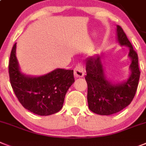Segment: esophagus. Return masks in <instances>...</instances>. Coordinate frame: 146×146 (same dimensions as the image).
I'll return each mask as SVG.
<instances>
[{
    "label": "esophagus",
    "mask_w": 146,
    "mask_h": 146,
    "mask_svg": "<svg viewBox=\"0 0 146 146\" xmlns=\"http://www.w3.org/2000/svg\"><path fill=\"white\" fill-rule=\"evenodd\" d=\"M84 76V67L82 63L78 64L74 68V76L76 78H81Z\"/></svg>",
    "instance_id": "34e87169"
}]
</instances>
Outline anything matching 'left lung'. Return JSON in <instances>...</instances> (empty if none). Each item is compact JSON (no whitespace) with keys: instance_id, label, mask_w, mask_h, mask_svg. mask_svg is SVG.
<instances>
[{"instance_id":"1","label":"left lung","mask_w":146,"mask_h":146,"mask_svg":"<svg viewBox=\"0 0 146 146\" xmlns=\"http://www.w3.org/2000/svg\"><path fill=\"white\" fill-rule=\"evenodd\" d=\"M117 27L119 43L129 48L131 73L128 80L121 84H113L107 79L99 55L86 59L85 80L88 84V107L92 112L100 115L113 114L127 107L135 96L140 76L137 53L122 28L119 25Z\"/></svg>"}]
</instances>
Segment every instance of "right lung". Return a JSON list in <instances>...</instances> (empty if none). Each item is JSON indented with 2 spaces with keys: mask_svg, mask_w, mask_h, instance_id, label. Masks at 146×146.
I'll list each match as a JSON object with an SVG mask.
<instances>
[{
  "mask_svg": "<svg viewBox=\"0 0 146 146\" xmlns=\"http://www.w3.org/2000/svg\"><path fill=\"white\" fill-rule=\"evenodd\" d=\"M13 45L9 62V80L15 94L24 108L35 114L48 116L63 107L66 93L75 82L73 70L56 69L46 75L27 76L21 73Z\"/></svg>",
  "mask_w": 146,
  "mask_h": 146,
  "instance_id": "right-lung-1",
  "label": "right lung"
}]
</instances>
